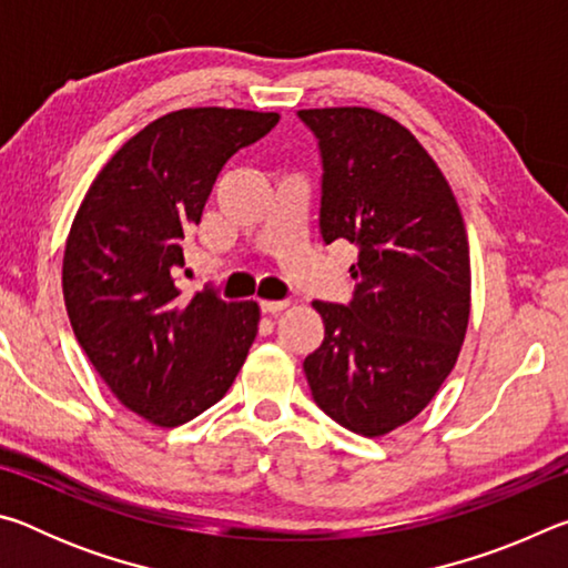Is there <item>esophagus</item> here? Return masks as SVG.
<instances>
[{
    "instance_id": "1",
    "label": "esophagus",
    "mask_w": 568,
    "mask_h": 568,
    "mask_svg": "<svg viewBox=\"0 0 568 568\" xmlns=\"http://www.w3.org/2000/svg\"><path fill=\"white\" fill-rule=\"evenodd\" d=\"M285 307H287V301H261V311L271 315L285 311Z\"/></svg>"
}]
</instances>
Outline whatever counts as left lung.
Instances as JSON below:
<instances>
[{"label": "left lung", "instance_id": "8db88e82", "mask_svg": "<svg viewBox=\"0 0 568 568\" xmlns=\"http://www.w3.org/2000/svg\"><path fill=\"white\" fill-rule=\"evenodd\" d=\"M297 118L321 150L325 245L358 247L353 301L313 303L325 338L303 371L323 413L376 438L416 418L454 371L470 313L466 225L434 158L388 114Z\"/></svg>", "mask_w": 568, "mask_h": 568}]
</instances>
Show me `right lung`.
<instances>
[{
	"mask_svg": "<svg viewBox=\"0 0 568 568\" xmlns=\"http://www.w3.org/2000/svg\"><path fill=\"white\" fill-rule=\"evenodd\" d=\"M281 114L178 110L114 152L67 237L62 291L77 343L122 406L162 428L225 396L255 341L257 303L180 297L175 267L225 162Z\"/></svg>",
	"mask_w": 568,
	"mask_h": 568,
	"instance_id": "add662e5",
	"label": "right lung"
}]
</instances>
